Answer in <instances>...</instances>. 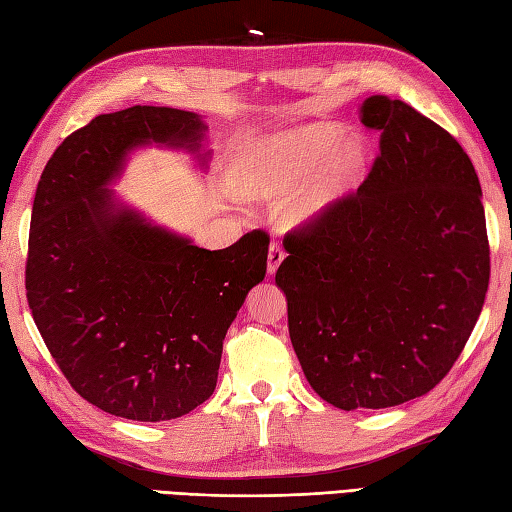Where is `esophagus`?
Masks as SVG:
<instances>
[{"label": "esophagus", "mask_w": 512, "mask_h": 512, "mask_svg": "<svg viewBox=\"0 0 512 512\" xmlns=\"http://www.w3.org/2000/svg\"><path fill=\"white\" fill-rule=\"evenodd\" d=\"M281 262H284V250L279 248V244H270V250H268V275H275Z\"/></svg>", "instance_id": "obj_1"}]
</instances>
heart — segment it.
<instances>
[{"label": "heart", "mask_w": 512, "mask_h": 512, "mask_svg": "<svg viewBox=\"0 0 512 512\" xmlns=\"http://www.w3.org/2000/svg\"><path fill=\"white\" fill-rule=\"evenodd\" d=\"M343 134L332 121H314L268 134L246 145L233 160L231 187L248 202H277L290 228H317L352 198L372 167V143L363 134Z\"/></svg>", "instance_id": "b5f03b06"}]
</instances>
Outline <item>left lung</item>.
I'll use <instances>...</instances> for the list:
<instances>
[{"instance_id":"obj_1","label":"left lung","mask_w":512,"mask_h":512,"mask_svg":"<svg viewBox=\"0 0 512 512\" xmlns=\"http://www.w3.org/2000/svg\"><path fill=\"white\" fill-rule=\"evenodd\" d=\"M380 132L367 180L330 222L284 239L275 284L310 387L330 405L385 409L449 374L491 275L482 187L447 129L402 101L369 96Z\"/></svg>"}]
</instances>
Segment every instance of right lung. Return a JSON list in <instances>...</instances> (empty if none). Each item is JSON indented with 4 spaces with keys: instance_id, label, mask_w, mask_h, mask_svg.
<instances>
[{
    "instance_id": "add662e5",
    "label": "right lung",
    "mask_w": 512,
    "mask_h": 512,
    "mask_svg": "<svg viewBox=\"0 0 512 512\" xmlns=\"http://www.w3.org/2000/svg\"><path fill=\"white\" fill-rule=\"evenodd\" d=\"M195 112L134 105L96 116L54 151L30 217L26 297L68 383L118 418H180L209 398L237 310L266 277L268 235L195 246L125 204L132 151L184 149L206 167Z\"/></svg>"
}]
</instances>
